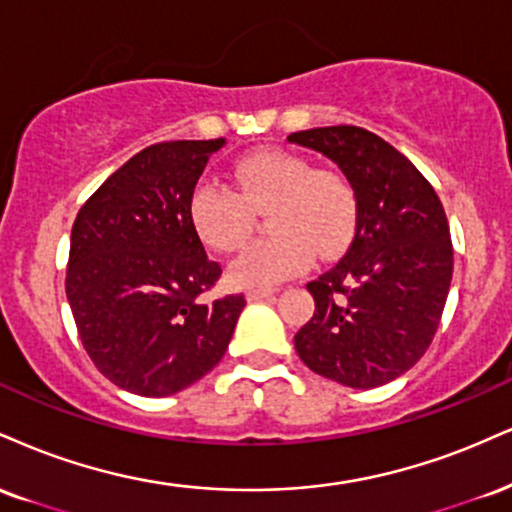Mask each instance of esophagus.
Instances as JSON below:
<instances>
[{
	"mask_svg": "<svg viewBox=\"0 0 512 512\" xmlns=\"http://www.w3.org/2000/svg\"><path fill=\"white\" fill-rule=\"evenodd\" d=\"M276 293V288H248V291H245V298L250 300H262V298H269V295H274Z\"/></svg>",
	"mask_w": 512,
	"mask_h": 512,
	"instance_id": "obj_1",
	"label": "esophagus"
}]
</instances>
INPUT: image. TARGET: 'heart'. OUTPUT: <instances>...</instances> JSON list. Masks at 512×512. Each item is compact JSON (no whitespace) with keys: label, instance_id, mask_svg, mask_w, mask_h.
Segmentation results:
<instances>
[{"label":"heart","instance_id":"b5f03b06","mask_svg":"<svg viewBox=\"0 0 512 512\" xmlns=\"http://www.w3.org/2000/svg\"><path fill=\"white\" fill-rule=\"evenodd\" d=\"M233 178L236 190L197 183L188 212L209 248L233 252L248 238L252 212L267 209L269 236L255 240L231 267L238 286H276L303 272L310 255H336L353 236L357 195L341 171L312 169L293 152L260 150L233 164Z\"/></svg>","mask_w":512,"mask_h":512}]
</instances>
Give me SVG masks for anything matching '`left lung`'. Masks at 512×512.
<instances>
[{"instance_id": "8db88e82", "label": "left lung", "mask_w": 512, "mask_h": 512, "mask_svg": "<svg viewBox=\"0 0 512 512\" xmlns=\"http://www.w3.org/2000/svg\"><path fill=\"white\" fill-rule=\"evenodd\" d=\"M288 143L331 159L357 195L353 243L307 283L315 315L295 334V350L312 372L350 389L389 384L427 353L451 288L453 245L439 195L365 128H310Z\"/></svg>"}]
</instances>
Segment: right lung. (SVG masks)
I'll use <instances>...</instances> for the list:
<instances>
[{
  "label": "right lung",
  "mask_w": 512,
  "mask_h": 512,
  "mask_svg": "<svg viewBox=\"0 0 512 512\" xmlns=\"http://www.w3.org/2000/svg\"><path fill=\"white\" fill-rule=\"evenodd\" d=\"M217 140L145 147L80 207L66 298L90 360L112 384L162 398L219 365L243 295L202 303L221 267L190 224V195Z\"/></svg>",
  "instance_id": "obj_1"
}]
</instances>
